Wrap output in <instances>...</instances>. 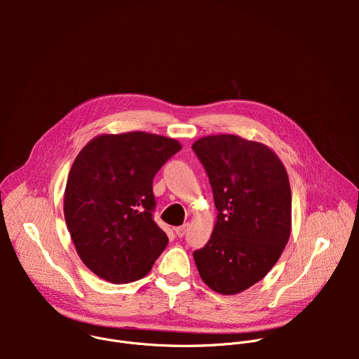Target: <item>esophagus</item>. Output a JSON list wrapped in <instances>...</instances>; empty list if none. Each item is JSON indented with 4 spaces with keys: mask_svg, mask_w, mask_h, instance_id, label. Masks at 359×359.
I'll return each instance as SVG.
<instances>
[{
    "mask_svg": "<svg viewBox=\"0 0 359 359\" xmlns=\"http://www.w3.org/2000/svg\"><path fill=\"white\" fill-rule=\"evenodd\" d=\"M187 227H189V224H183V226L177 227V229H176V236H177V237H183V236L186 234Z\"/></svg>",
    "mask_w": 359,
    "mask_h": 359,
    "instance_id": "obj_1",
    "label": "esophagus"
}]
</instances>
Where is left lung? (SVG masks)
Here are the masks:
<instances>
[{"instance_id": "left-lung-1", "label": "left lung", "mask_w": 359, "mask_h": 359, "mask_svg": "<svg viewBox=\"0 0 359 359\" xmlns=\"http://www.w3.org/2000/svg\"><path fill=\"white\" fill-rule=\"evenodd\" d=\"M209 176L217 222L193 252L201 280L233 295L259 283L278 262L291 231L288 175L266 144L213 135L191 146Z\"/></svg>"}]
</instances>
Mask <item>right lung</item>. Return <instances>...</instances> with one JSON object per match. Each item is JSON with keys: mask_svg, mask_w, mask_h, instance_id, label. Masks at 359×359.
Returning <instances> with one entry per match:
<instances>
[{"mask_svg": "<svg viewBox=\"0 0 359 359\" xmlns=\"http://www.w3.org/2000/svg\"><path fill=\"white\" fill-rule=\"evenodd\" d=\"M182 149L144 132L100 135L76 156L65 187L64 215L83 264L114 284L144 277L168 245L153 220V177Z\"/></svg>", "mask_w": 359, "mask_h": 359, "instance_id": "obj_1", "label": "right lung"}]
</instances>
